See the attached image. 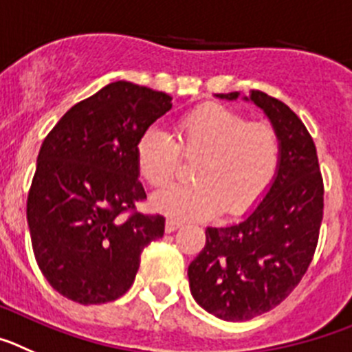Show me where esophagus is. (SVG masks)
<instances>
[{"mask_svg":"<svg viewBox=\"0 0 352 352\" xmlns=\"http://www.w3.org/2000/svg\"><path fill=\"white\" fill-rule=\"evenodd\" d=\"M180 226H182V224H180L179 221L168 219V221H166V224H164V230H166V233H173V231L179 230Z\"/></svg>","mask_w":352,"mask_h":352,"instance_id":"1","label":"esophagus"}]
</instances>
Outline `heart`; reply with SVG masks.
<instances>
[{"label": "heart", "mask_w": 352, "mask_h": 352, "mask_svg": "<svg viewBox=\"0 0 352 352\" xmlns=\"http://www.w3.org/2000/svg\"><path fill=\"white\" fill-rule=\"evenodd\" d=\"M280 142L274 126L247 122L217 103L196 107L175 124V142L147 128L135 145L142 179L161 189L173 180L180 156L195 160L192 184L157 192L153 205L177 219H201L217 212L242 214L258 201L278 164Z\"/></svg>", "instance_id": "1"}]
</instances>
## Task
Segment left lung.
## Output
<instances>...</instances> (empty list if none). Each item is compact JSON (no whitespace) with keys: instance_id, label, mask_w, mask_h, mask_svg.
Here are the masks:
<instances>
[{"instance_id":"left-lung-1","label":"left lung","mask_w":352,"mask_h":352,"mask_svg":"<svg viewBox=\"0 0 352 352\" xmlns=\"http://www.w3.org/2000/svg\"><path fill=\"white\" fill-rule=\"evenodd\" d=\"M236 100L240 93L215 94ZM280 142L277 173L242 221L205 230V247L188 268L192 298L224 321H249L289 296L314 258L322 221V177L312 137L277 98L251 91Z\"/></svg>"}]
</instances>
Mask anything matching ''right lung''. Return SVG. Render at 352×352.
<instances>
[{
    "instance_id": "obj_1",
    "label": "right lung",
    "mask_w": 352,
    "mask_h": 352,
    "mask_svg": "<svg viewBox=\"0 0 352 352\" xmlns=\"http://www.w3.org/2000/svg\"><path fill=\"white\" fill-rule=\"evenodd\" d=\"M170 109L166 93L117 80L72 107L43 140L28 224L38 267L66 298L96 305L122 296L144 247L163 236V215L135 212L145 199L135 145Z\"/></svg>"
}]
</instances>
